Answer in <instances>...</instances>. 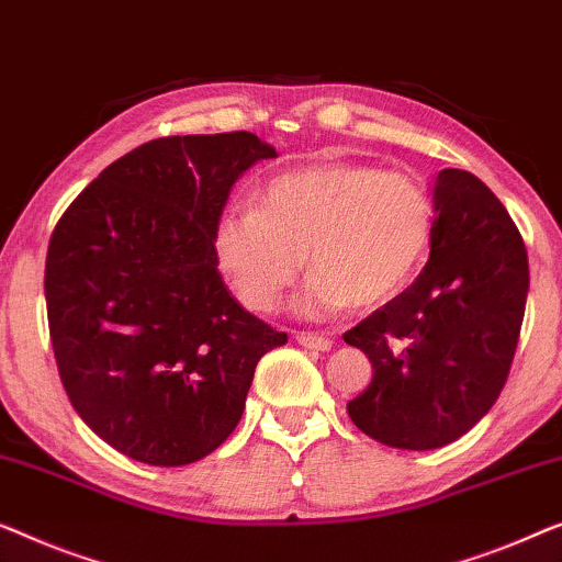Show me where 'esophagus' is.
<instances>
[{
  "label": "esophagus",
  "mask_w": 562,
  "mask_h": 562,
  "mask_svg": "<svg viewBox=\"0 0 562 562\" xmlns=\"http://www.w3.org/2000/svg\"><path fill=\"white\" fill-rule=\"evenodd\" d=\"M296 341H299L301 347H306V349H316V352H327V349L331 347V341L327 337L312 335V331H299Z\"/></svg>",
  "instance_id": "esophagus-1"
}]
</instances>
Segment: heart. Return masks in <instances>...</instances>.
Masks as SVG:
<instances>
[{
	"label": "heart",
	"mask_w": 562,
	"mask_h": 562,
	"mask_svg": "<svg viewBox=\"0 0 562 562\" xmlns=\"http://www.w3.org/2000/svg\"><path fill=\"white\" fill-rule=\"evenodd\" d=\"M436 205L426 182L368 165H312L273 177L256 207H233L213 227V258L235 299L254 312L279 306L301 268L308 316L387 304L430 248Z\"/></svg>",
	"instance_id": "b5f03b06"
}]
</instances>
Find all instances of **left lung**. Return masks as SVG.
Masks as SVG:
<instances>
[{"label":"left lung","mask_w":562,"mask_h":562,"mask_svg":"<svg viewBox=\"0 0 562 562\" xmlns=\"http://www.w3.org/2000/svg\"><path fill=\"white\" fill-rule=\"evenodd\" d=\"M434 205L423 273L345 331L372 362L368 390L347 403L349 418L375 441L408 451L441 449L490 413L530 289L522 235L479 177L441 169Z\"/></svg>","instance_id":"1"}]
</instances>
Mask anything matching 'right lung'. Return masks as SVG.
I'll return each instance as SVG.
<instances>
[{
    "mask_svg": "<svg viewBox=\"0 0 562 562\" xmlns=\"http://www.w3.org/2000/svg\"><path fill=\"white\" fill-rule=\"evenodd\" d=\"M273 157L250 132L146 142L55 225L45 299L63 387L128 459L184 467L213 453L238 426L258 360L286 345L231 296L213 258L231 187Z\"/></svg>",
    "mask_w": 562,
    "mask_h": 562,
    "instance_id": "1",
    "label": "right lung"
}]
</instances>
